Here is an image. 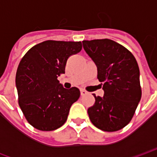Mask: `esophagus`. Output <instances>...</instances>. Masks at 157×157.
<instances>
[{"mask_svg":"<svg viewBox=\"0 0 157 157\" xmlns=\"http://www.w3.org/2000/svg\"><path fill=\"white\" fill-rule=\"evenodd\" d=\"M86 94H87V92L85 91V90H83V89H81V95L82 96H84Z\"/></svg>","mask_w":157,"mask_h":157,"instance_id":"1","label":"esophagus"}]
</instances>
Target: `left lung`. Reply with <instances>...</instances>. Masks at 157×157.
<instances>
[{
  "mask_svg": "<svg viewBox=\"0 0 157 157\" xmlns=\"http://www.w3.org/2000/svg\"><path fill=\"white\" fill-rule=\"evenodd\" d=\"M83 48L98 68L104 96L96 97L87 109L97 128L118 131L130 122L141 98L140 70L136 59L123 45L111 39L82 41Z\"/></svg>",
  "mask_w": 157,
  "mask_h": 157,
  "instance_id": "8db88e82",
  "label": "left lung"
}]
</instances>
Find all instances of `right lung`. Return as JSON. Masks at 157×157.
<instances>
[{
	"instance_id": "add662e5",
	"label": "right lung",
	"mask_w": 157,
	"mask_h": 157,
	"mask_svg": "<svg viewBox=\"0 0 157 157\" xmlns=\"http://www.w3.org/2000/svg\"><path fill=\"white\" fill-rule=\"evenodd\" d=\"M82 48V42L47 40L34 45L21 59L16 74L18 103L37 129L52 131L61 127L80 98L77 87L64 88L57 78L65 74L69 57Z\"/></svg>"
}]
</instances>
